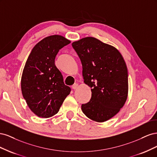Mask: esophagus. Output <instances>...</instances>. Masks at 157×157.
Here are the masks:
<instances>
[{
    "label": "esophagus",
    "mask_w": 157,
    "mask_h": 157,
    "mask_svg": "<svg viewBox=\"0 0 157 157\" xmlns=\"http://www.w3.org/2000/svg\"><path fill=\"white\" fill-rule=\"evenodd\" d=\"M78 84H77V83H75L73 86H72V88L73 89H74V90H75V89H77V88H78Z\"/></svg>",
    "instance_id": "34e87169"
}]
</instances>
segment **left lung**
<instances>
[{"label": "left lung", "instance_id": "1", "mask_svg": "<svg viewBox=\"0 0 157 157\" xmlns=\"http://www.w3.org/2000/svg\"><path fill=\"white\" fill-rule=\"evenodd\" d=\"M82 65L84 83L92 88V98L81 109L90 119L108 121L119 112L127 99L128 69L116 48L94 37L73 42Z\"/></svg>", "mask_w": 157, "mask_h": 157}]
</instances>
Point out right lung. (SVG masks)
Segmentation results:
<instances>
[{
	"label": "right lung",
	"instance_id": "add662e5",
	"mask_svg": "<svg viewBox=\"0 0 157 157\" xmlns=\"http://www.w3.org/2000/svg\"><path fill=\"white\" fill-rule=\"evenodd\" d=\"M71 41L61 35H51L34 46L23 71L21 88L28 107L36 115L49 118L58 113L70 94V87L55 65L59 50Z\"/></svg>",
	"mask_w": 157,
	"mask_h": 157
}]
</instances>
